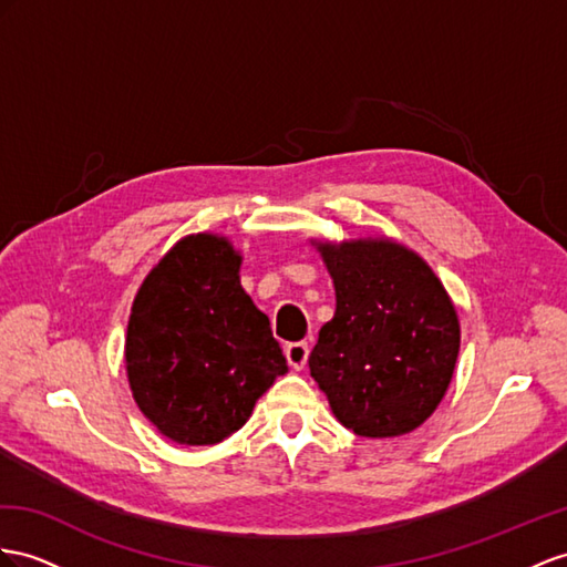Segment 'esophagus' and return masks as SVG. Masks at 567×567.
I'll list each match as a JSON object with an SVG mask.
<instances>
[{
	"label": "esophagus",
	"mask_w": 567,
	"mask_h": 567,
	"mask_svg": "<svg viewBox=\"0 0 567 567\" xmlns=\"http://www.w3.org/2000/svg\"><path fill=\"white\" fill-rule=\"evenodd\" d=\"M285 357L289 361V367L295 371H301L307 367V359H309V344L307 342H292L285 347Z\"/></svg>",
	"instance_id": "34e87169"
}]
</instances>
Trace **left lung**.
<instances>
[{"instance_id":"obj_1","label":"left lung","mask_w":567,"mask_h":567,"mask_svg":"<svg viewBox=\"0 0 567 567\" xmlns=\"http://www.w3.org/2000/svg\"><path fill=\"white\" fill-rule=\"evenodd\" d=\"M336 285V316L309 369L338 422L364 439L422 426L455 371L460 321L445 287L393 239L318 241Z\"/></svg>"}]
</instances>
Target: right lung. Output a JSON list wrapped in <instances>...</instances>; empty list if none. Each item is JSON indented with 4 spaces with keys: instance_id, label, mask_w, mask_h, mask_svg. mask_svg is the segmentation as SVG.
Here are the masks:
<instances>
[{
    "instance_id": "1",
    "label": "right lung",
    "mask_w": 567,
    "mask_h": 567,
    "mask_svg": "<svg viewBox=\"0 0 567 567\" xmlns=\"http://www.w3.org/2000/svg\"><path fill=\"white\" fill-rule=\"evenodd\" d=\"M225 237L188 235L143 280L126 328V375L169 441L215 445L239 431L287 361L239 282Z\"/></svg>"
}]
</instances>
